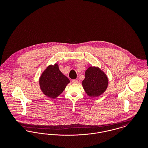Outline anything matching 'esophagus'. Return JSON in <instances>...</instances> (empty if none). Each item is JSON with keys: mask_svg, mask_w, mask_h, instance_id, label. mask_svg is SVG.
<instances>
[{"mask_svg": "<svg viewBox=\"0 0 148 148\" xmlns=\"http://www.w3.org/2000/svg\"><path fill=\"white\" fill-rule=\"evenodd\" d=\"M77 82H77V80H75V79H74V80H72V83H73V84H77Z\"/></svg>", "mask_w": 148, "mask_h": 148, "instance_id": "1", "label": "esophagus"}]
</instances>
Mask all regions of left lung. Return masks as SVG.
Masks as SVG:
<instances>
[{"instance_id": "left-lung-1", "label": "left lung", "mask_w": 148, "mask_h": 148, "mask_svg": "<svg viewBox=\"0 0 148 148\" xmlns=\"http://www.w3.org/2000/svg\"><path fill=\"white\" fill-rule=\"evenodd\" d=\"M82 85L90 97H98L106 92L109 80L106 73L98 66H90L85 72Z\"/></svg>"}]
</instances>
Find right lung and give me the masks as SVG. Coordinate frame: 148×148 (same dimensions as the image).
<instances>
[{"mask_svg": "<svg viewBox=\"0 0 148 148\" xmlns=\"http://www.w3.org/2000/svg\"><path fill=\"white\" fill-rule=\"evenodd\" d=\"M39 83L45 95L56 99L63 92L70 80L60 71L58 64L56 63L50 65L44 70L39 77Z\"/></svg>", "mask_w": 148, "mask_h": 148, "instance_id": "add662e5", "label": "right lung"}]
</instances>
